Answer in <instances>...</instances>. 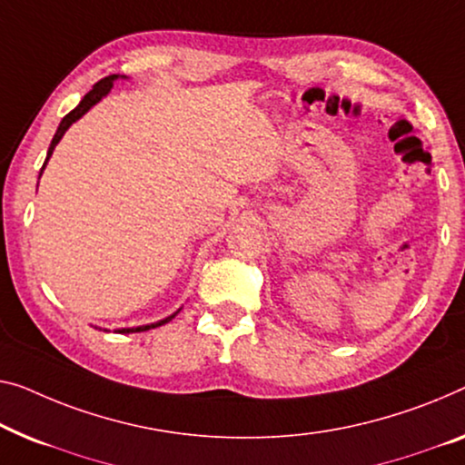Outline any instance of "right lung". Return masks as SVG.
Wrapping results in <instances>:
<instances>
[{"mask_svg": "<svg viewBox=\"0 0 465 465\" xmlns=\"http://www.w3.org/2000/svg\"><path fill=\"white\" fill-rule=\"evenodd\" d=\"M116 79H127V77H124V74H110V77L98 81V83H95V85L85 94V98H83V100L79 102V106L74 108V110H71V113H68V114L64 116V119H62V123L58 124V131H55L54 140H52V143H50V148H47V156H45L44 166H41V173H44L47 161H50L52 154H54V148H55V145H58V142L62 140V135H64L66 131H68V127H71L73 123H77L83 114H87L89 110H92V108L95 106V104H98L102 98H106V95L110 94V89H113ZM41 173H39V177H41ZM37 185H39V183H37ZM179 311H182V309H177L175 313L169 315V317H164V320H161V322H154V323H148V325H137V328H121L119 334H131V331H145V330L158 328V325L169 323V322L173 320V317H175V315L179 313Z\"/></svg>", "mask_w": 465, "mask_h": 465, "instance_id": "1", "label": "right lung"}]
</instances>
